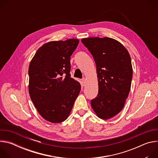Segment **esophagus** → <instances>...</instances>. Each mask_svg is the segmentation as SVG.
<instances>
[{
  "mask_svg": "<svg viewBox=\"0 0 158 158\" xmlns=\"http://www.w3.org/2000/svg\"><path fill=\"white\" fill-rule=\"evenodd\" d=\"M85 78H83L82 80H81V84L82 86H85Z\"/></svg>",
  "mask_w": 158,
  "mask_h": 158,
  "instance_id": "34e87169",
  "label": "esophagus"
}]
</instances>
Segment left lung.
<instances>
[{
  "mask_svg": "<svg viewBox=\"0 0 158 158\" xmlns=\"http://www.w3.org/2000/svg\"><path fill=\"white\" fill-rule=\"evenodd\" d=\"M94 57L99 92L91 100L93 110L106 120L116 116L124 106L132 77L131 59L119 41L109 37H89L81 40Z\"/></svg>",
  "mask_w": 158,
  "mask_h": 158,
  "instance_id": "8db88e82",
  "label": "left lung"
}]
</instances>
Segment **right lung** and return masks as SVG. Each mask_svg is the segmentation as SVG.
<instances>
[{
  "label": "right lung",
  "instance_id": "obj_1",
  "mask_svg": "<svg viewBox=\"0 0 158 158\" xmlns=\"http://www.w3.org/2000/svg\"><path fill=\"white\" fill-rule=\"evenodd\" d=\"M79 40L51 41L39 48L29 67V92L40 115L52 123L69 117L80 83L71 77V56Z\"/></svg>",
  "mask_w": 158,
  "mask_h": 158
}]
</instances>
